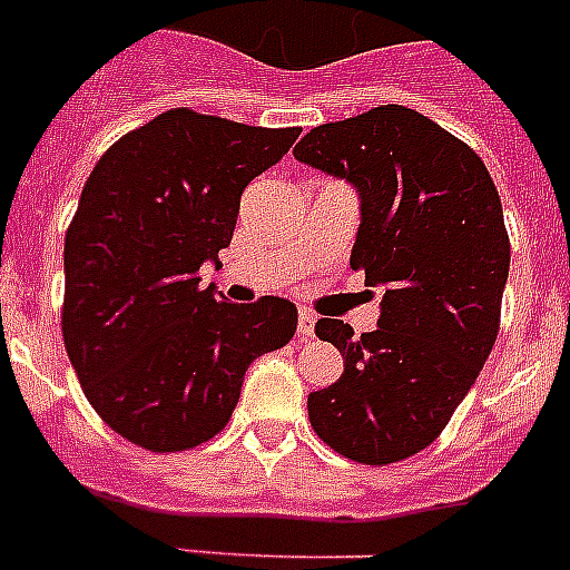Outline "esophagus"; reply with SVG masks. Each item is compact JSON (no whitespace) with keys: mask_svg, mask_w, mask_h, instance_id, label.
<instances>
[{"mask_svg":"<svg viewBox=\"0 0 570 570\" xmlns=\"http://www.w3.org/2000/svg\"><path fill=\"white\" fill-rule=\"evenodd\" d=\"M315 322H318V318H315V313H309V309H298V333H301V336L313 338Z\"/></svg>","mask_w":570,"mask_h":570,"instance_id":"34e87169","label":"esophagus"}]
</instances>
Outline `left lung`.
<instances>
[{"label": "left lung", "instance_id": "8db88e82", "mask_svg": "<svg viewBox=\"0 0 570 570\" xmlns=\"http://www.w3.org/2000/svg\"><path fill=\"white\" fill-rule=\"evenodd\" d=\"M293 153L358 190L351 266L385 289L374 333L315 324L344 374L309 394V423L356 463L405 461L446 429L499 336L510 272L499 190L470 145L400 104L322 124Z\"/></svg>", "mask_w": 570, "mask_h": 570}]
</instances>
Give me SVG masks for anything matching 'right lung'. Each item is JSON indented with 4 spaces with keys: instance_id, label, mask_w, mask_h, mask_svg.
I'll use <instances>...</instances> for the list:
<instances>
[{
    "instance_id": "add662e5",
    "label": "right lung",
    "mask_w": 570,
    "mask_h": 570,
    "mask_svg": "<svg viewBox=\"0 0 570 570\" xmlns=\"http://www.w3.org/2000/svg\"><path fill=\"white\" fill-rule=\"evenodd\" d=\"M298 127L167 109L95 165L66 232L63 342L100 420L150 452L223 432L246 367L295 336L293 301L217 298L199 266L232 243L240 196Z\"/></svg>"
}]
</instances>
